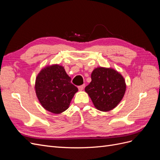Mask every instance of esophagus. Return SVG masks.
Returning a JSON list of instances; mask_svg holds the SVG:
<instances>
[{
	"label": "esophagus",
	"mask_w": 160,
	"mask_h": 160,
	"mask_svg": "<svg viewBox=\"0 0 160 160\" xmlns=\"http://www.w3.org/2000/svg\"><path fill=\"white\" fill-rule=\"evenodd\" d=\"M84 88H85V84L79 86V87H78V89H79V91H83V89H84Z\"/></svg>",
	"instance_id": "esophagus-1"
}]
</instances>
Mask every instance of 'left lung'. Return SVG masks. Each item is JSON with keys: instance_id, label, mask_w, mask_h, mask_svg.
<instances>
[{"instance_id": "left-lung-1", "label": "left lung", "mask_w": 160, "mask_h": 160, "mask_svg": "<svg viewBox=\"0 0 160 160\" xmlns=\"http://www.w3.org/2000/svg\"><path fill=\"white\" fill-rule=\"evenodd\" d=\"M125 90V81L121 73L112 68L101 67L92 72L91 83L85 89L95 108L105 112L117 107Z\"/></svg>"}]
</instances>
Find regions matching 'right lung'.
<instances>
[{"instance_id": "right-lung-1", "label": "right lung", "mask_w": 160, "mask_h": 160, "mask_svg": "<svg viewBox=\"0 0 160 160\" xmlns=\"http://www.w3.org/2000/svg\"><path fill=\"white\" fill-rule=\"evenodd\" d=\"M71 80L64 67L57 64L45 67L38 72L35 89L42 108L55 114L68 109L71 101L78 91Z\"/></svg>"}]
</instances>
